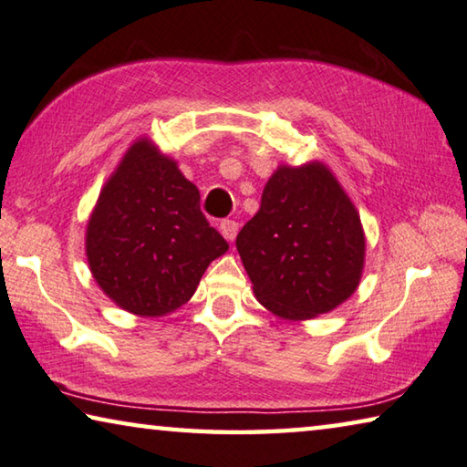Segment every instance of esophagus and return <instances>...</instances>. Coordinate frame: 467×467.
<instances>
[{"instance_id": "esophagus-1", "label": "esophagus", "mask_w": 467, "mask_h": 467, "mask_svg": "<svg viewBox=\"0 0 467 467\" xmlns=\"http://www.w3.org/2000/svg\"><path fill=\"white\" fill-rule=\"evenodd\" d=\"M219 232L227 242H234L235 235H238V223H235V221H232V219H223L219 223Z\"/></svg>"}]
</instances>
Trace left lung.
<instances>
[{
	"label": "left lung",
	"mask_w": 467,
	"mask_h": 467,
	"mask_svg": "<svg viewBox=\"0 0 467 467\" xmlns=\"http://www.w3.org/2000/svg\"><path fill=\"white\" fill-rule=\"evenodd\" d=\"M235 246L256 300L289 320L337 308L364 269L360 215L323 163L281 165Z\"/></svg>",
	"instance_id": "8db88e82"
}]
</instances>
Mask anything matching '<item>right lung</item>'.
I'll list each match as a JSON object with an SVG mask.
<instances>
[{
	"label": "right lung",
	"instance_id": "obj_1",
	"mask_svg": "<svg viewBox=\"0 0 467 467\" xmlns=\"http://www.w3.org/2000/svg\"><path fill=\"white\" fill-rule=\"evenodd\" d=\"M227 248L202 215L198 188L149 139L128 149L87 225L95 281L139 317H163L186 304Z\"/></svg>",
	"mask_w": 467,
	"mask_h": 467
}]
</instances>
